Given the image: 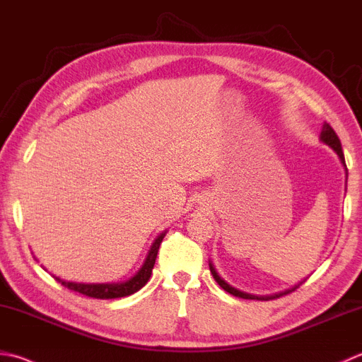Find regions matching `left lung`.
<instances>
[{
  "mask_svg": "<svg viewBox=\"0 0 362 362\" xmlns=\"http://www.w3.org/2000/svg\"><path fill=\"white\" fill-rule=\"evenodd\" d=\"M320 139L323 141L325 144H328L332 151H334L337 155H339V158H341V161H342V165L345 166V158H344V152H342V146H341V139H339V136L336 134V132L332 130V127L329 125V124H325L323 125V130H322V134H320ZM346 169V168H345ZM210 265V272H211V274H214V278H215V281L218 282L219 284V287L221 288H224L226 292H229L230 295H233V296H238V298H245V300H259V301H268V300H276V298H279V296H282V295H287V293H290V292H293L295 288H298V286H295V287H292V288H287V290H284V292H279V293H273V295H251V293H246V292H240V290H237L235 287H232V286H229L228 282H226L224 279H221V276H219L218 273H216V270H215V267H214V264H209Z\"/></svg>",
  "mask_w": 362,
  "mask_h": 362,
  "instance_id": "obj_1",
  "label": "left lung"
}]
</instances>
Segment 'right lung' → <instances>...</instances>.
I'll return each instance as SVG.
<instances>
[{"instance_id":"add662e5","label":"right lung","mask_w":362,"mask_h":362,"mask_svg":"<svg viewBox=\"0 0 362 362\" xmlns=\"http://www.w3.org/2000/svg\"><path fill=\"white\" fill-rule=\"evenodd\" d=\"M166 232L160 233L155 240L151 251L147 254V259L144 262V265L141 267V270L133 276L132 279L125 281V282H108V284H83V282H69V281H62L59 278L54 279L61 282L64 287H67L70 290H74V292H78L81 295H86L90 296V298H97V300H112V298H122V296H129L134 292H138L139 288H143L147 281L151 279V274L153 270V265H155V259H157V254H158V247L160 243L163 242V238H165Z\"/></svg>"}]
</instances>
